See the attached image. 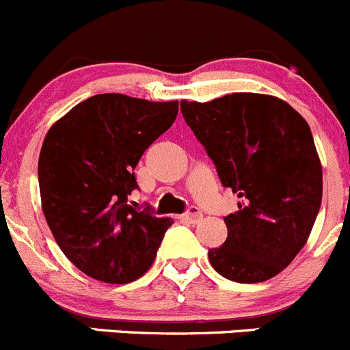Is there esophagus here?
Listing matches in <instances>:
<instances>
[{
	"instance_id": "1",
	"label": "esophagus",
	"mask_w": 350,
	"mask_h": 350,
	"mask_svg": "<svg viewBox=\"0 0 350 350\" xmlns=\"http://www.w3.org/2000/svg\"><path fill=\"white\" fill-rule=\"evenodd\" d=\"M180 219L187 221V223L196 224V223H199L200 219H202V213L199 211V207L192 206V207H189V211H187V213H183L182 216H180Z\"/></svg>"
}]
</instances>
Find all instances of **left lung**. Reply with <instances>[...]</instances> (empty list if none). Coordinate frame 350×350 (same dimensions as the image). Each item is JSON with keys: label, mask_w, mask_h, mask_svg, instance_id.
Instances as JSON below:
<instances>
[{"label": "left lung", "mask_w": 350, "mask_h": 350, "mask_svg": "<svg viewBox=\"0 0 350 350\" xmlns=\"http://www.w3.org/2000/svg\"><path fill=\"white\" fill-rule=\"evenodd\" d=\"M187 126L223 187L240 197L224 217L228 238L211 248L217 274L234 282L278 275L299 254L321 206V165L306 120L289 103L258 93L180 102Z\"/></svg>", "instance_id": "left-lung-1"}]
</instances>
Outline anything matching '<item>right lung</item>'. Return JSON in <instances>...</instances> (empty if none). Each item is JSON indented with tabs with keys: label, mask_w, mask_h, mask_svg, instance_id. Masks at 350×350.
<instances>
[{
	"label": "right lung",
	"mask_w": 350,
	"mask_h": 350,
	"mask_svg": "<svg viewBox=\"0 0 350 350\" xmlns=\"http://www.w3.org/2000/svg\"><path fill=\"white\" fill-rule=\"evenodd\" d=\"M178 102L102 93L72 107L49 129L39 157L47 224L62 254L110 284L136 281L153 264L170 217L127 204L134 168L172 127Z\"/></svg>",
	"instance_id": "1"
}]
</instances>
